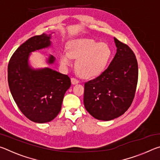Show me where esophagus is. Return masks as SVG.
<instances>
[{
	"instance_id": "34e87169",
	"label": "esophagus",
	"mask_w": 160,
	"mask_h": 160,
	"mask_svg": "<svg viewBox=\"0 0 160 160\" xmlns=\"http://www.w3.org/2000/svg\"><path fill=\"white\" fill-rule=\"evenodd\" d=\"M71 83L72 85H76V84L79 83V80H78L77 79H75L74 78H71Z\"/></svg>"
}]
</instances>
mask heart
Segmentation results:
<instances>
[{"instance_id":"1","label":"heart","mask_w":160,"mask_h":160,"mask_svg":"<svg viewBox=\"0 0 160 160\" xmlns=\"http://www.w3.org/2000/svg\"><path fill=\"white\" fill-rule=\"evenodd\" d=\"M111 56L112 49L107 43L80 38L70 40L68 51L60 53L59 62L63 68H67L72 65V58H77L75 68L78 73L82 78H92L104 71Z\"/></svg>"}]
</instances>
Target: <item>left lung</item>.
<instances>
[{"instance_id": "1", "label": "left lung", "mask_w": 160, "mask_h": 160, "mask_svg": "<svg viewBox=\"0 0 160 160\" xmlns=\"http://www.w3.org/2000/svg\"><path fill=\"white\" fill-rule=\"evenodd\" d=\"M116 53L107 69L85 83L84 105L91 116L104 121L123 115L135 97L138 78L135 56L114 37Z\"/></svg>"}]
</instances>
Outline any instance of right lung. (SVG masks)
<instances>
[{
    "mask_svg": "<svg viewBox=\"0 0 160 160\" xmlns=\"http://www.w3.org/2000/svg\"><path fill=\"white\" fill-rule=\"evenodd\" d=\"M51 34L29 38L12 54L8 67L10 92L22 113L35 123H44L55 118L61 109L64 94L71 85L67 75L50 68L34 69L29 63L32 52L51 46ZM56 58L48 56V64Z\"/></svg>",
    "mask_w": 160,
    "mask_h": 160,
    "instance_id": "obj_1",
    "label": "right lung"
}]
</instances>
